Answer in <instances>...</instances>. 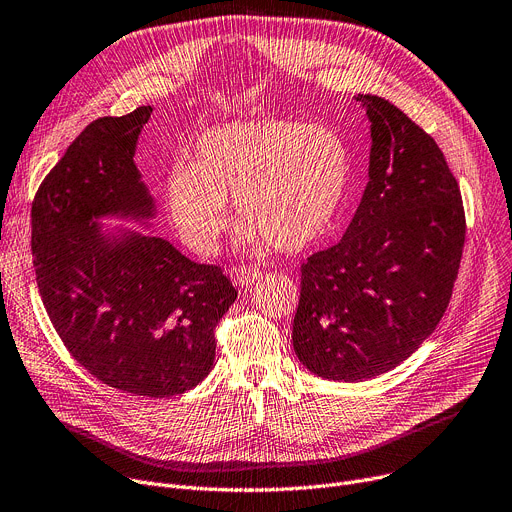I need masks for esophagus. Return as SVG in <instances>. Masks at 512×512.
I'll use <instances>...</instances> for the list:
<instances>
[{
  "instance_id": "obj_1",
  "label": "esophagus",
  "mask_w": 512,
  "mask_h": 512,
  "mask_svg": "<svg viewBox=\"0 0 512 512\" xmlns=\"http://www.w3.org/2000/svg\"><path fill=\"white\" fill-rule=\"evenodd\" d=\"M259 278H261V271H259L257 267H238V269L234 271V280H236V284H238V286H243V288L253 286Z\"/></svg>"
}]
</instances>
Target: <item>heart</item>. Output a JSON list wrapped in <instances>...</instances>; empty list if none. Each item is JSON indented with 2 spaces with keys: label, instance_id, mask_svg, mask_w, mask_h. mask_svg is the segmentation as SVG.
Returning <instances> with one entry per match:
<instances>
[{
  "label": "heart",
  "instance_id": "heart-1",
  "mask_svg": "<svg viewBox=\"0 0 512 512\" xmlns=\"http://www.w3.org/2000/svg\"><path fill=\"white\" fill-rule=\"evenodd\" d=\"M352 150L335 127L294 119L222 123L197 140L191 162L164 181V210L181 241L214 255L228 224V197L249 247L296 253L323 238L344 208Z\"/></svg>",
  "mask_w": 512,
  "mask_h": 512
}]
</instances>
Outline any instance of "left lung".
<instances>
[{"mask_svg":"<svg viewBox=\"0 0 512 512\" xmlns=\"http://www.w3.org/2000/svg\"><path fill=\"white\" fill-rule=\"evenodd\" d=\"M370 121L368 183L342 241L300 267L292 346L317 377L356 383L410 358L445 315L465 243L459 185L430 135L389 100Z\"/></svg>","mask_w":512,"mask_h":512,"instance_id":"left-lung-1","label":"left lung"}]
</instances>
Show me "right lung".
Returning a JSON list of instances; mask_svg holds the SVG:
<instances>
[{
    "instance_id": "obj_1",
    "label": "right lung",
    "mask_w": 512,
    "mask_h": 512,
    "mask_svg": "<svg viewBox=\"0 0 512 512\" xmlns=\"http://www.w3.org/2000/svg\"><path fill=\"white\" fill-rule=\"evenodd\" d=\"M152 107L92 121L32 203L39 294L65 348L98 381L142 397L185 393L208 377L214 329L236 290L152 228L156 199L135 166Z\"/></svg>"
}]
</instances>
